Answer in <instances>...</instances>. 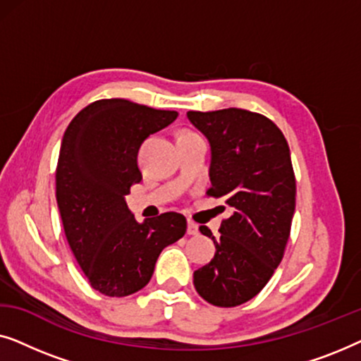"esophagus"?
<instances>
[{
  "mask_svg": "<svg viewBox=\"0 0 361 361\" xmlns=\"http://www.w3.org/2000/svg\"><path fill=\"white\" fill-rule=\"evenodd\" d=\"M187 235H199V225L194 224V221H189L187 224Z\"/></svg>",
  "mask_w": 361,
  "mask_h": 361,
  "instance_id": "1",
  "label": "esophagus"
}]
</instances>
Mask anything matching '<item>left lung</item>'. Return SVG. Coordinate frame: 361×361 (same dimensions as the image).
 Segmentation results:
<instances>
[{
    "mask_svg": "<svg viewBox=\"0 0 361 361\" xmlns=\"http://www.w3.org/2000/svg\"><path fill=\"white\" fill-rule=\"evenodd\" d=\"M187 118L210 142L207 194L231 210L219 238L200 226L216 253L195 271L194 286L207 302L235 307L259 294L284 256L295 209L290 151L283 131L259 113L225 108Z\"/></svg>",
    "mask_w": 361,
    "mask_h": 361,
    "instance_id": "1",
    "label": "left lung"
}]
</instances>
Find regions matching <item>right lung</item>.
I'll return each instance as SVG.
<instances>
[{"instance_id":"right-lung-1","label":"right lung","mask_w":361,"mask_h":361,"mask_svg":"<svg viewBox=\"0 0 361 361\" xmlns=\"http://www.w3.org/2000/svg\"><path fill=\"white\" fill-rule=\"evenodd\" d=\"M179 113L123 98L97 100L71 121L56 169V199L67 241L88 283L108 298H125L149 283L167 245L185 235L176 212L137 224L125 195L141 182L137 151Z\"/></svg>"}]
</instances>
